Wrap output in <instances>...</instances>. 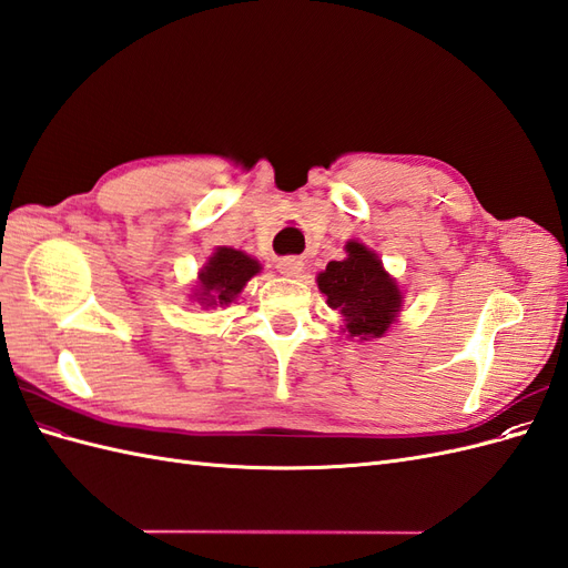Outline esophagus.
<instances>
[{
	"label": "esophagus",
	"instance_id": "esophagus-1",
	"mask_svg": "<svg viewBox=\"0 0 568 568\" xmlns=\"http://www.w3.org/2000/svg\"><path fill=\"white\" fill-rule=\"evenodd\" d=\"M277 270L284 274V277H298V274L303 272V261H301V257H294V255L280 257Z\"/></svg>",
	"mask_w": 568,
	"mask_h": 568
}]
</instances>
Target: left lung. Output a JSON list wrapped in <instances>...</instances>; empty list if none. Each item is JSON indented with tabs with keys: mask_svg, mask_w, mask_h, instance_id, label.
I'll list each match as a JSON object with an SVG mask.
<instances>
[{
	"mask_svg": "<svg viewBox=\"0 0 568 568\" xmlns=\"http://www.w3.org/2000/svg\"><path fill=\"white\" fill-rule=\"evenodd\" d=\"M346 253L348 257L326 265L317 286L346 322L351 336L379 338L400 311V291L367 246L348 242Z\"/></svg>",
	"mask_w": 568,
	"mask_h": 568,
	"instance_id": "8db88e82",
	"label": "left lung"
}]
</instances>
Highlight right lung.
I'll return each mask as SVG.
<instances>
[{
  "label": "right lung",
  "mask_w": 568,
  "mask_h": 568,
  "mask_svg": "<svg viewBox=\"0 0 568 568\" xmlns=\"http://www.w3.org/2000/svg\"><path fill=\"white\" fill-rule=\"evenodd\" d=\"M255 272H261V265L253 257H248L242 251L234 248H217L199 274L201 291H199V303L205 307L227 305L236 298L239 291L253 277Z\"/></svg>",
  "instance_id": "right-lung-1"
}]
</instances>
